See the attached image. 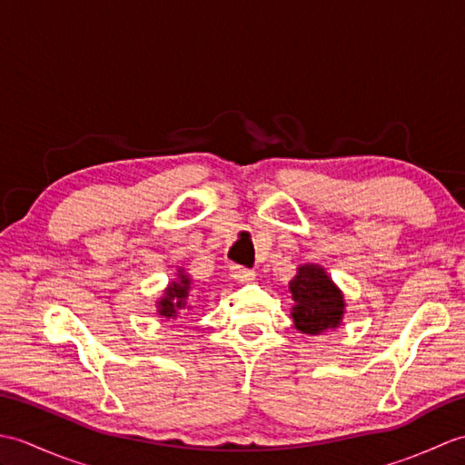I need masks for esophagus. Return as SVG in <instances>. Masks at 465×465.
<instances>
[{"label":"esophagus","instance_id":"1","mask_svg":"<svg viewBox=\"0 0 465 465\" xmlns=\"http://www.w3.org/2000/svg\"><path fill=\"white\" fill-rule=\"evenodd\" d=\"M230 275H232V280L245 283V282H252L255 278V272L250 268H243V265H232Z\"/></svg>","mask_w":465,"mask_h":465}]
</instances>
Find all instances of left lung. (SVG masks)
<instances>
[{
	"instance_id": "left-lung-1",
	"label": "left lung",
	"mask_w": 465,
	"mask_h": 465,
	"mask_svg": "<svg viewBox=\"0 0 465 465\" xmlns=\"http://www.w3.org/2000/svg\"><path fill=\"white\" fill-rule=\"evenodd\" d=\"M293 322L303 333L315 335L328 328H338L343 313V298L320 265H302L292 280Z\"/></svg>"
}]
</instances>
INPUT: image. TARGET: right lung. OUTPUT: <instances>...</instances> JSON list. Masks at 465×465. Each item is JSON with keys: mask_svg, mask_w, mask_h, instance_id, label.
<instances>
[{"mask_svg": "<svg viewBox=\"0 0 465 465\" xmlns=\"http://www.w3.org/2000/svg\"><path fill=\"white\" fill-rule=\"evenodd\" d=\"M187 292H190V278L180 273V280L173 282L170 288H167L163 300L160 302V315H165V318H175L177 310L185 308Z\"/></svg>", "mask_w": 465, "mask_h": 465, "instance_id": "1", "label": "right lung"}]
</instances>
